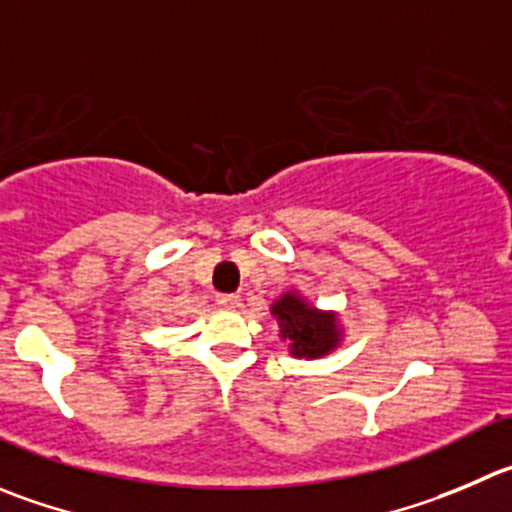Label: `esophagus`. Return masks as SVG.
Listing matches in <instances>:
<instances>
[{
	"mask_svg": "<svg viewBox=\"0 0 512 512\" xmlns=\"http://www.w3.org/2000/svg\"><path fill=\"white\" fill-rule=\"evenodd\" d=\"M216 301H218V306H223V309H228V311H233L241 306V299H238L236 294H218Z\"/></svg>",
	"mask_w": 512,
	"mask_h": 512,
	"instance_id": "obj_1",
	"label": "esophagus"
}]
</instances>
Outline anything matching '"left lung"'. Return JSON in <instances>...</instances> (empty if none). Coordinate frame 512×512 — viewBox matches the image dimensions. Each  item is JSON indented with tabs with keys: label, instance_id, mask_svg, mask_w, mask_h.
I'll use <instances>...</instances> for the list:
<instances>
[{
	"label": "left lung",
	"instance_id": "obj_1",
	"mask_svg": "<svg viewBox=\"0 0 512 512\" xmlns=\"http://www.w3.org/2000/svg\"><path fill=\"white\" fill-rule=\"evenodd\" d=\"M281 329V339L289 342V352L299 359H319L334 352L342 342V326L334 311L311 306L296 291H286L271 304Z\"/></svg>",
	"mask_w": 512,
	"mask_h": 512
}]
</instances>
